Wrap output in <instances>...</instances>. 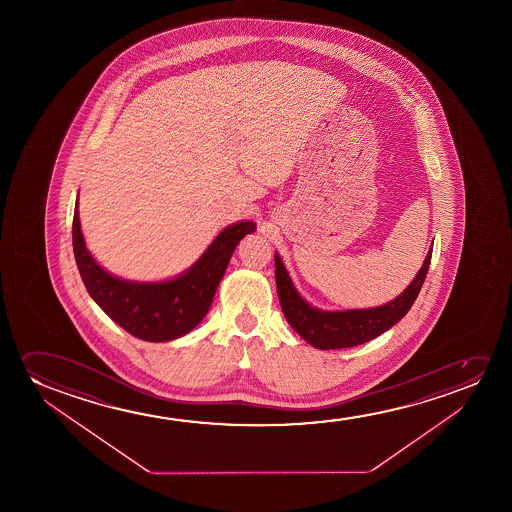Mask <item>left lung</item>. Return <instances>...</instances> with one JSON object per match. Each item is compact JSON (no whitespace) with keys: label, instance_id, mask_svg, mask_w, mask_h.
I'll use <instances>...</instances> for the list:
<instances>
[{"label":"left lung","instance_id":"obj_1","mask_svg":"<svg viewBox=\"0 0 512 512\" xmlns=\"http://www.w3.org/2000/svg\"><path fill=\"white\" fill-rule=\"evenodd\" d=\"M432 259V248L428 250L425 262L418 274L414 276L409 287L395 297L393 301L378 308L344 309V311H323L311 306L302 299L290 274L281 262L278 253H274L276 266V288L280 297L281 311L290 323V327L318 350H339L367 343L374 337L392 329L395 323L406 316L416 297L420 294L421 285L427 278L428 266Z\"/></svg>","mask_w":512,"mask_h":512}]
</instances>
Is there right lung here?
<instances>
[{
    "label": "right lung",
    "mask_w": 512,
    "mask_h": 512,
    "mask_svg": "<svg viewBox=\"0 0 512 512\" xmlns=\"http://www.w3.org/2000/svg\"><path fill=\"white\" fill-rule=\"evenodd\" d=\"M255 229L252 220L225 227L187 271L171 280H124L99 266L87 250L77 199L73 252L87 292L113 322L143 341L166 343L196 329L210 309L236 246Z\"/></svg>",
    "instance_id": "add662e5"
}]
</instances>
